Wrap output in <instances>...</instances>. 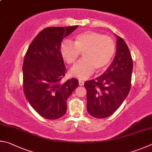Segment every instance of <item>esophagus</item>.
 Segmentation results:
<instances>
[{"label":"esophagus","mask_w":152,"mask_h":152,"mask_svg":"<svg viewBox=\"0 0 152 152\" xmlns=\"http://www.w3.org/2000/svg\"><path fill=\"white\" fill-rule=\"evenodd\" d=\"M79 86H83L84 85V81H82V80H79Z\"/></svg>","instance_id":"34e87169"}]
</instances>
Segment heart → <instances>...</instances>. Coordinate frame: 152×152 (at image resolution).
I'll list each match as a JSON object with an SVG mask.
<instances>
[{
    "label": "heart",
    "mask_w": 152,
    "mask_h": 152,
    "mask_svg": "<svg viewBox=\"0 0 152 152\" xmlns=\"http://www.w3.org/2000/svg\"><path fill=\"white\" fill-rule=\"evenodd\" d=\"M115 50L113 39L94 31H86L61 42L60 53L69 65H73L83 54V59L71 69V75L85 79L94 73L95 69L101 71L110 65Z\"/></svg>",
    "instance_id": "obj_1"
}]
</instances>
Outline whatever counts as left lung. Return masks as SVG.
Instances as JSON below:
<instances>
[{
    "mask_svg": "<svg viewBox=\"0 0 152 152\" xmlns=\"http://www.w3.org/2000/svg\"><path fill=\"white\" fill-rule=\"evenodd\" d=\"M112 63L95 80L86 81L87 110L91 116L105 118L120 107L131 88L133 61L129 48L118 35Z\"/></svg>",
    "mask_w": 152,
    "mask_h": 152,
    "instance_id": "left-lung-1",
    "label": "left lung"
}]
</instances>
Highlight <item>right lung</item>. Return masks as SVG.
<instances>
[{
    "label": "right lung",
    "instance_id": "1",
    "mask_svg": "<svg viewBox=\"0 0 152 152\" xmlns=\"http://www.w3.org/2000/svg\"><path fill=\"white\" fill-rule=\"evenodd\" d=\"M77 27L43 29L31 42L24 58V94L32 107L45 119H57L65 115L66 100L79 86L75 78L61 83L66 67L60 45L63 39Z\"/></svg>",
    "mask_w": 152,
    "mask_h": 152
}]
</instances>
